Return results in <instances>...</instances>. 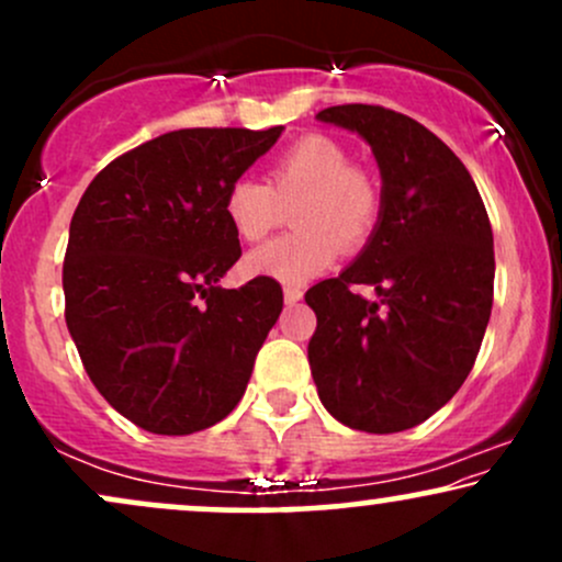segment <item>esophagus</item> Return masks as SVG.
Masks as SVG:
<instances>
[{"instance_id":"obj_1","label":"esophagus","mask_w":562,"mask_h":562,"mask_svg":"<svg viewBox=\"0 0 562 562\" xmlns=\"http://www.w3.org/2000/svg\"><path fill=\"white\" fill-rule=\"evenodd\" d=\"M282 295H285V303H288V306H295V303H299L301 299H303V290L301 288H285V290H282Z\"/></svg>"}]
</instances>
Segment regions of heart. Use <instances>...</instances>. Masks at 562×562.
Masks as SVG:
<instances>
[{
    "mask_svg": "<svg viewBox=\"0 0 562 562\" xmlns=\"http://www.w3.org/2000/svg\"><path fill=\"white\" fill-rule=\"evenodd\" d=\"M293 209L290 235L250 250L245 272L301 285L333 267L340 245L357 250L370 240L380 216V192L362 169H353L338 142L301 137L272 160L269 184L240 177L229 184L224 214L232 229L259 243Z\"/></svg>",
    "mask_w": 562,
    "mask_h": 562,
    "instance_id": "b5f03b06",
    "label": "heart"
}]
</instances>
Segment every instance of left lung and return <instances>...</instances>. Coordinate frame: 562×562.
Wrapping results in <instances>:
<instances>
[{
  "instance_id": "left-lung-1",
  "label": "left lung",
  "mask_w": 562,
  "mask_h": 562,
  "mask_svg": "<svg viewBox=\"0 0 562 562\" xmlns=\"http://www.w3.org/2000/svg\"><path fill=\"white\" fill-rule=\"evenodd\" d=\"M322 124L357 132L380 169V216L359 256L306 293L319 402L353 430L398 434L460 391L492 317L494 237L462 160L409 115L335 105ZM370 284L378 302L352 293Z\"/></svg>"
}]
</instances>
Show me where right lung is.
I'll list each match as a JSON object with an SVG mask.
<instances>
[{"label":"right lung","instance_id":"add662e5","mask_svg":"<svg viewBox=\"0 0 562 562\" xmlns=\"http://www.w3.org/2000/svg\"><path fill=\"white\" fill-rule=\"evenodd\" d=\"M280 134H160L97 173L70 218L68 333L94 389L142 430L195 434L243 398L282 288L218 285L243 254L224 198Z\"/></svg>","mask_w":562,"mask_h":562}]
</instances>
